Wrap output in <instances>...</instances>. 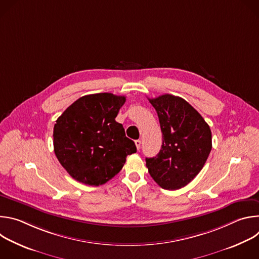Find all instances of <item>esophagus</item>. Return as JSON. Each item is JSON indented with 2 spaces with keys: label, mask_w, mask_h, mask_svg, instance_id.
<instances>
[{
  "label": "esophagus",
  "mask_w": 259,
  "mask_h": 259,
  "mask_svg": "<svg viewBox=\"0 0 259 259\" xmlns=\"http://www.w3.org/2000/svg\"><path fill=\"white\" fill-rule=\"evenodd\" d=\"M135 145L137 147V150L140 149V145H141V141L138 139V140H135Z\"/></svg>",
  "instance_id": "esophagus-1"
}]
</instances>
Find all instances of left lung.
I'll return each mask as SVG.
<instances>
[{"label": "left lung", "mask_w": 259, "mask_h": 259, "mask_svg": "<svg viewBox=\"0 0 259 259\" xmlns=\"http://www.w3.org/2000/svg\"><path fill=\"white\" fill-rule=\"evenodd\" d=\"M159 117L163 144L159 154L146 158L153 179L168 191L186 187L202 170L212 149L209 125L181 97L164 94L149 99Z\"/></svg>", "instance_id": "obj_1"}]
</instances>
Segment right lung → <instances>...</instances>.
I'll list each match as a JSON object with an SVG mask.
<instances>
[{
  "label": "right lung",
  "instance_id": "obj_1",
  "mask_svg": "<svg viewBox=\"0 0 259 259\" xmlns=\"http://www.w3.org/2000/svg\"><path fill=\"white\" fill-rule=\"evenodd\" d=\"M125 101V96L112 93L85 95L56 120L54 153L72 178L101 186L121 171L128 155L136 153L134 141L115 120Z\"/></svg>",
  "mask_w": 259,
  "mask_h": 259
}]
</instances>
